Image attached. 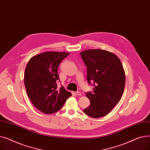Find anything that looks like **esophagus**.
<instances>
[{
	"instance_id": "1",
	"label": "esophagus",
	"mask_w": 150,
	"mask_h": 150,
	"mask_svg": "<svg viewBox=\"0 0 150 150\" xmlns=\"http://www.w3.org/2000/svg\"><path fill=\"white\" fill-rule=\"evenodd\" d=\"M75 94L76 96H81V93L80 92H78V91H77V92H75Z\"/></svg>"
}]
</instances>
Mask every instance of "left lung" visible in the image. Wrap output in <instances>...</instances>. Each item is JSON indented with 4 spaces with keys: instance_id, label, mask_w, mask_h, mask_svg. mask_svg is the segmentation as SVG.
Returning a JSON list of instances; mask_svg holds the SVG:
<instances>
[{
    "instance_id": "obj_1",
    "label": "left lung",
    "mask_w": 150,
    "mask_h": 150,
    "mask_svg": "<svg viewBox=\"0 0 150 150\" xmlns=\"http://www.w3.org/2000/svg\"><path fill=\"white\" fill-rule=\"evenodd\" d=\"M87 67V80L93 92L86 93L91 104L83 112L93 118L106 115L122 97L125 74L122 62L113 53L90 49L80 53Z\"/></svg>"
}]
</instances>
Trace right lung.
<instances>
[{"instance_id": "obj_1", "label": "right lung", "mask_w": 150, "mask_h": 150, "mask_svg": "<svg viewBox=\"0 0 150 150\" xmlns=\"http://www.w3.org/2000/svg\"><path fill=\"white\" fill-rule=\"evenodd\" d=\"M69 54L67 52H46L31 58L26 66L24 84L27 93L33 105L47 114L60 110L72 96L61 86L58 73L61 62Z\"/></svg>"}]
</instances>
